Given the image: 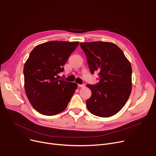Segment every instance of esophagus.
Masks as SVG:
<instances>
[{"mask_svg":"<svg viewBox=\"0 0 156 156\" xmlns=\"http://www.w3.org/2000/svg\"><path fill=\"white\" fill-rule=\"evenodd\" d=\"M78 87H85V84H78Z\"/></svg>","mask_w":156,"mask_h":156,"instance_id":"34e87169","label":"esophagus"}]
</instances>
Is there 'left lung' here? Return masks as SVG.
I'll list each match as a JSON object with an SVG mask.
<instances>
[{"instance_id": "obj_1", "label": "left lung", "mask_w": 156, "mask_h": 156, "mask_svg": "<svg viewBox=\"0 0 156 156\" xmlns=\"http://www.w3.org/2000/svg\"><path fill=\"white\" fill-rule=\"evenodd\" d=\"M80 45L87 56L90 71L92 75L99 72V83L87 85L92 92L87 107L95 116L111 117L123 108L131 94V64L114 44L98 41Z\"/></svg>"}]
</instances>
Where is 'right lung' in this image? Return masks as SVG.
I'll return each mask as SVG.
<instances>
[{"instance_id":"right-lung-1","label":"right lung","mask_w":156,"mask_h":156,"mask_svg":"<svg viewBox=\"0 0 156 156\" xmlns=\"http://www.w3.org/2000/svg\"><path fill=\"white\" fill-rule=\"evenodd\" d=\"M78 42L51 41L36 46L24 66V88L31 105L43 115L62 112L77 88L76 83L59 79L63 66Z\"/></svg>"}]
</instances>
